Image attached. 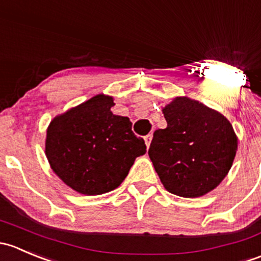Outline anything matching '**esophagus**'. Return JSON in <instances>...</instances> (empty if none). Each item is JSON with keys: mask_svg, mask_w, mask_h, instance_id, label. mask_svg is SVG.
<instances>
[{"mask_svg": "<svg viewBox=\"0 0 261 261\" xmlns=\"http://www.w3.org/2000/svg\"><path fill=\"white\" fill-rule=\"evenodd\" d=\"M152 134H148V136H146L144 137V142H146V146H147V148H149V144H150V142H152Z\"/></svg>", "mask_w": 261, "mask_h": 261, "instance_id": "1", "label": "esophagus"}]
</instances>
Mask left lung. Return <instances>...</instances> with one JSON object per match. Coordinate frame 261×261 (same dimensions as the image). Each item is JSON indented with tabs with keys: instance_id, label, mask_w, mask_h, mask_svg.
<instances>
[{
	"instance_id": "8db88e82",
	"label": "left lung",
	"mask_w": 261,
	"mask_h": 261,
	"mask_svg": "<svg viewBox=\"0 0 261 261\" xmlns=\"http://www.w3.org/2000/svg\"><path fill=\"white\" fill-rule=\"evenodd\" d=\"M162 112L167 128L153 133L148 154L165 189L187 198L216 189L238 149L231 123L187 96L174 98Z\"/></svg>"
}]
</instances>
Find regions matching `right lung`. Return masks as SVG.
<instances>
[{
    "label": "right lung",
    "mask_w": 261,
    "mask_h": 261,
    "mask_svg": "<svg viewBox=\"0 0 261 261\" xmlns=\"http://www.w3.org/2000/svg\"><path fill=\"white\" fill-rule=\"evenodd\" d=\"M113 106L112 96L99 94L55 117L47 128L45 154L51 168L83 195L117 189L136 158L146 153L129 118L113 114Z\"/></svg>",
    "instance_id": "right-lung-1"
}]
</instances>
